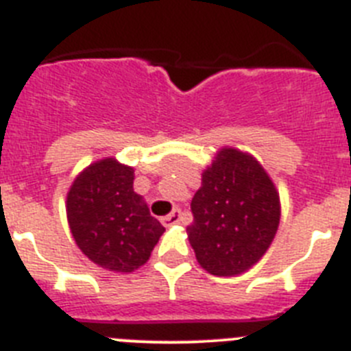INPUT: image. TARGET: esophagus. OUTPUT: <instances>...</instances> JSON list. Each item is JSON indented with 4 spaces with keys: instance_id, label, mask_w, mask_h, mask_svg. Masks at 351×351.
<instances>
[{
    "instance_id": "1",
    "label": "esophagus",
    "mask_w": 351,
    "mask_h": 351,
    "mask_svg": "<svg viewBox=\"0 0 351 351\" xmlns=\"http://www.w3.org/2000/svg\"><path fill=\"white\" fill-rule=\"evenodd\" d=\"M181 221V210L179 209H173L172 213L169 214V216H163L161 218V223H163V226H172L176 225V223Z\"/></svg>"
}]
</instances>
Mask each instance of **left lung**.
Masks as SVG:
<instances>
[{
	"label": "left lung",
	"mask_w": 351,
	"mask_h": 351,
	"mask_svg": "<svg viewBox=\"0 0 351 351\" xmlns=\"http://www.w3.org/2000/svg\"><path fill=\"white\" fill-rule=\"evenodd\" d=\"M191 213L186 232L197 262L209 274L230 278L250 271L274 241L280 193L253 154L225 145L202 172Z\"/></svg>",
	"instance_id": "obj_1"
}]
</instances>
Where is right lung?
Wrapping results in <instances>:
<instances>
[{
    "label": "right lung",
    "instance_id": "add662e5",
    "mask_svg": "<svg viewBox=\"0 0 351 351\" xmlns=\"http://www.w3.org/2000/svg\"><path fill=\"white\" fill-rule=\"evenodd\" d=\"M135 170L104 158L82 170L66 193V218L75 244L98 267L133 272L165 232L133 190Z\"/></svg>",
    "mask_w": 351,
    "mask_h": 351
}]
</instances>
